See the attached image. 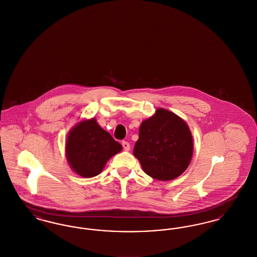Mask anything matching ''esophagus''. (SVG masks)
Listing matches in <instances>:
<instances>
[{
	"mask_svg": "<svg viewBox=\"0 0 257 257\" xmlns=\"http://www.w3.org/2000/svg\"><path fill=\"white\" fill-rule=\"evenodd\" d=\"M122 147L123 149H124L125 151H129V149H130V145H129V143H128V142H122Z\"/></svg>",
	"mask_w": 257,
	"mask_h": 257,
	"instance_id": "1",
	"label": "esophagus"
}]
</instances>
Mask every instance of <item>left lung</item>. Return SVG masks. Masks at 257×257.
I'll use <instances>...</instances> for the list:
<instances>
[{"mask_svg": "<svg viewBox=\"0 0 257 257\" xmlns=\"http://www.w3.org/2000/svg\"><path fill=\"white\" fill-rule=\"evenodd\" d=\"M193 149V137L187 123L175 113L160 108L142 122L133 153L147 175L169 181L187 170Z\"/></svg>", "mask_w": 257, "mask_h": 257, "instance_id": "left-lung-1", "label": "left lung"}]
</instances>
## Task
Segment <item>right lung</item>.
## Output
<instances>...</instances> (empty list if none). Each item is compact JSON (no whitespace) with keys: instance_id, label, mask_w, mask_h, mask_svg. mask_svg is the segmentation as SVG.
<instances>
[{"instance_id":"right-lung-1","label":"right lung","mask_w":257,"mask_h":257,"mask_svg":"<svg viewBox=\"0 0 257 257\" xmlns=\"http://www.w3.org/2000/svg\"><path fill=\"white\" fill-rule=\"evenodd\" d=\"M65 150L71 169L90 178L103 171L108 160L120 152L122 147L91 118L78 123L69 131Z\"/></svg>"}]
</instances>
